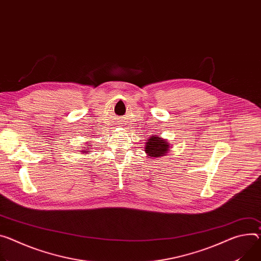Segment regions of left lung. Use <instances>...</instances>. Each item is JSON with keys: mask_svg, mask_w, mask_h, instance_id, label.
I'll list each match as a JSON object with an SVG mask.
<instances>
[{"mask_svg": "<svg viewBox=\"0 0 261 261\" xmlns=\"http://www.w3.org/2000/svg\"><path fill=\"white\" fill-rule=\"evenodd\" d=\"M146 148L145 151L147 155H149V158H159L161 156H164L170 150L171 145L167 144L164 138H161L160 136H151L150 138H147Z\"/></svg>", "mask_w": 261, "mask_h": 261, "instance_id": "8db88e82", "label": "left lung"}]
</instances>
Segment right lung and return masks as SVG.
I'll return each instance as SVG.
<instances>
[{
  "label": "right lung",
  "instance_id": "right-lung-1",
  "mask_svg": "<svg viewBox=\"0 0 261 261\" xmlns=\"http://www.w3.org/2000/svg\"><path fill=\"white\" fill-rule=\"evenodd\" d=\"M88 147H90V146H88ZM85 148H86V147H85ZM88 149H89V148H88ZM81 152H82V153H87V152H89V151H87V150H82Z\"/></svg>",
  "mask_w": 261,
  "mask_h": 261
}]
</instances>
